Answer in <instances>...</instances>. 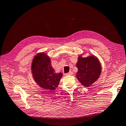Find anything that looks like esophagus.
<instances>
[{
  "label": "esophagus",
  "mask_w": 126,
  "mask_h": 126,
  "mask_svg": "<svg viewBox=\"0 0 126 126\" xmlns=\"http://www.w3.org/2000/svg\"><path fill=\"white\" fill-rule=\"evenodd\" d=\"M72 74V72L71 71H70V72H69L68 73H65V75H71Z\"/></svg>",
  "instance_id": "esophagus-1"
}]
</instances>
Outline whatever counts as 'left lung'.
Here are the masks:
<instances>
[{
	"label": "left lung",
	"mask_w": 126,
	"mask_h": 126,
	"mask_svg": "<svg viewBox=\"0 0 126 126\" xmlns=\"http://www.w3.org/2000/svg\"><path fill=\"white\" fill-rule=\"evenodd\" d=\"M77 67L78 79L83 86L87 87L97 80L101 72L99 61L94 56L82 58L79 56Z\"/></svg>",
	"instance_id": "8db88e82"
}]
</instances>
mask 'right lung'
<instances>
[{
  "label": "right lung",
  "mask_w": 126,
  "mask_h": 126,
  "mask_svg": "<svg viewBox=\"0 0 126 126\" xmlns=\"http://www.w3.org/2000/svg\"><path fill=\"white\" fill-rule=\"evenodd\" d=\"M33 77L41 88L55 90L62 77L61 73H56L51 65V60L44 53L38 54L32 64Z\"/></svg>",
  "instance_id": "1"
}]
</instances>
